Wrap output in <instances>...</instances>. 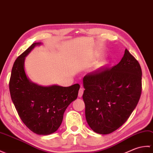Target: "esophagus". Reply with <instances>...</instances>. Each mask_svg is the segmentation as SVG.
I'll return each mask as SVG.
<instances>
[{"mask_svg":"<svg viewBox=\"0 0 153 153\" xmlns=\"http://www.w3.org/2000/svg\"><path fill=\"white\" fill-rule=\"evenodd\" d=\"M83 93H84V89H83V88H80V90L79 91V97H82V95H83Z\"/></svg>","mask_w":153,"mask_h":153,"instance_id":"obj_1","label":"esophagus"}]
</instances>
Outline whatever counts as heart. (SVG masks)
I'll return each instance as SVG.
<instances>
[{"instance_id":"1","label":"heart","mask_w":153,"mask_h":153,"mask_svg":"<svg viewBox=\"0 0 153 153\" xmlns=\"http://www.w3.org/2000/svg\"><path fill=\"white\" fill-rule=\"evenodd\" d=\"M104 64H105V63H104Z\"/></svg>"}]
</instances>
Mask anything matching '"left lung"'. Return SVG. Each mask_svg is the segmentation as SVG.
<instances>
[{
  "mask_svg": "<svg viewBox=\"0 0 153 153\" xmlns=\"http://www.w3.org/2000/svg\"><path fill=\"white\" fill-rule=\"evenodd\" d=\"M141 76L140 63L126 49L117 65L84 77L82 98L91 130L108 134L125 123L140 100Z\"/></svg>",
  "mask_w": 153,
  "mask_h": 153,
  "instance_id": "1",
  "label": "left lung"
}]
</instances>
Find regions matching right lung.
Instances as JSON below:
<instances>
[{"label":"right lung","mask_w":153,"mask_h":153,"mask_svg":"<svg viewBox=\"0 0 153 153\" xmlns=\"http://www.w3.org/2000/svg\"><path fill=\"white\" fill-rule=\"evenodd\" d=\"M41 45L33 43L16 59L9 88L12 102L23 123L34 133L46 135L59 128L67 107L77 98L80 85L43 86L29 79L25 71V57L35 46Z\"/></svg>","instance_id":"1"}]
</instances>
